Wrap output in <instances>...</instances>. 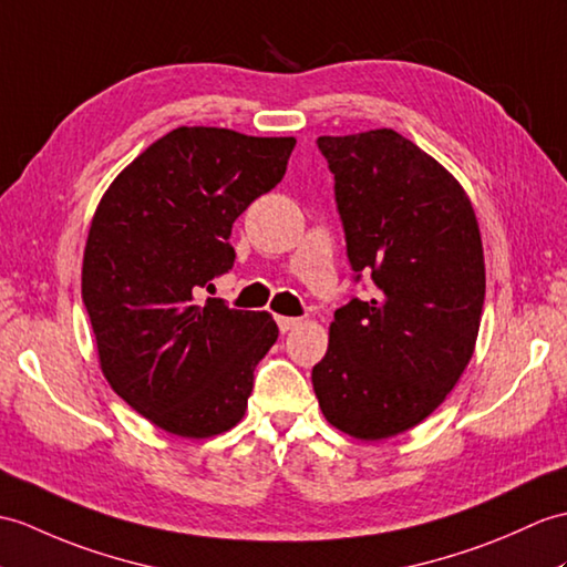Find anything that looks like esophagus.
Instances as JSON below:
<instances>
[{
  "mask_svg": "<svg viewBox=\"0 0 567 567\" xmlns=\"http://www.w3.org/2000/svg\"><path fill=\"white\" fill-rule=\"evenodd\" d=\"M278 328H280V333H287V331H292V328H297L299 323H301V319H289V316H278Z\"/></svg>",
  "mask_w": 567,
  "mask_h": 567,
  "instance_id": "34e87169",
  "label": "esophagus"
}]
</instances>
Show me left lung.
<instances>
[{
  "instance_id": "obj_1",
  "label": "left lung",
  "mask_w": 567,
  "mask_h": 567,
  "mask_svg": "<svg viewBox=\"0 0 567 567\" xmlns=\"http://www.w3.org/2000/svg\"><path fill=\"white\" fill-rule=\"evenodd\" d=\"M316 144L336 178L354 280L370 275L374 295L336 311L311 384L333 427L386 440L423 423L476 348L478 221L450 171L389 127Z\"/></svg>"
}]
</instances>
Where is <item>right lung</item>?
<instances>
[{"label":"right lung","instance_id":"obj_1","mask_svg":"<svg viewBox=\"0 0 567 567\" xmlns=\"http://www.w3.org/2000/svg\"><path fill=\"white\" fill-rule=\"evenodd\" d=\"M295 144L176 127L117 174L91 219L82 299L103 377L178 437L239 423L256 364L278 340L268 311L200 305V292L231 270V224L282 181Z\"/></svg>","mask_w":567,"mask_h":567}]
</instances>
